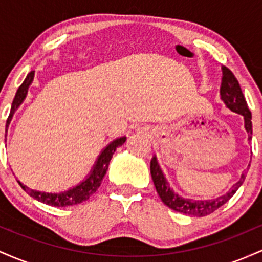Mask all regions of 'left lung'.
I'll list each match as a JSON object with an SVG mask.
<instances>
[{
	"label": "left lung",
	"instance_id": "left-lung-1",
	"mask_svg": "<svg viewBox=\"0 0 262 262\" xmlns=\"http://www.w3.org/2000/svg\"><path fill=\"white\" fill-rule=\"evenodd\" d=\"M221 97L225 106L229 108L233 112L242 114L244 117L245 129L249 133V140L251 139L252 134V123H251V113L249 111L248 103H246L244 95H243L242 89H240L239 82L236 77L231 73L227 66H223V79H222L221 87ZM150 172H151V179L154 182L156 192L160 196L164 204L176 212L183 213L188 215H196V217H204L213 213L214 210L221 208L224 203H227L234 193L237 191V188L244 182L246 173L243 172L242 179L237 181L231 189L224 196H221L215 200H207V201H193V200H185V198L177 196L175 192L170 188L167 185L166 180L162 175L160 167H159L156 158H152L150 162Z\"/></svg>",
	"mask_w": 262,
	"mask_h": 262
}]
</instances>
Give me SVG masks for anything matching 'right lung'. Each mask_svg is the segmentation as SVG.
Wrapping results in <instances>:
<instances>
[{"label": "right lung", "instance_id": "1", "mask_svg": "<svg viewBox=\"0 0 262 262\" xmlns=\"http://www.w3.org/2000/svg\"><path fill=\"white\" fill-rule=\"evenodd\" d=\"M33 76H34V71H31L28 75H27L26 80L23 81V83L18 87L16 96H14V100L12 102L11 112L10 116H8L7 122H6V127H8L10 124L12 117H13V113L16 112V110L19 107V104L22 103L23 100L26 98L27 91H28V87L32 83ZM125 137L119 138V139L113 140L110 145L107 146L103 151L101 152L100 158H98L97 162H96L95 167H93L91 175L89 176V179H86L82 183H80L76 187L69 189V191L61 192V193H45V192H39L34 191V189L28 188L27 186L22 185L19 181V186L22 187L29 196L34 198V200L39 201V202L49 204V206L53 207H68V206H75V204H79L85 202V201L89 200L90 197L97 191V188L101 186L102 180H103L104 175H106L108 170V165H110L111 159L116 151V149L118 146H121L124 144Z\"/></svg>", "mask_w": 262, "mask_h": 262}]
</instances>
